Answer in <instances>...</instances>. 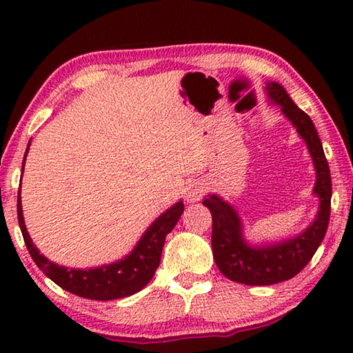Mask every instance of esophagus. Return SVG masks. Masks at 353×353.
<instances>
[{
	"label": "esophagus",
	"instance_id": "esophagus-1",
	"mask_svg": "<svg viewBox=\"0 0 353 353\" xmlns=\"http://www.w3.org/2000/svg\"><path fill=\"white\" fill-rule=\"evenodd\" d=\"M204 192H205L204 183L192 181L191 185H188V188L185 190V197H186V201L190 202V204H194V202L202 199Z\"/></svg>",
	"mask_w": 353,
	"mask_h": 353
}]
</instances>
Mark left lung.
<instances>
[{"mask_svg":"<svg viewBox=\"0 0 353 353\" xmlns=\"http://www.w3.org/2000/svg\"><path fill=\"white\" fill-rule=\"evenodd\" d=\"M268 103L281 114L303 139L315 168L312 194L318 199L315 219L305 230L288 238L250 241L244 221L233 204L219 194H207L202 201L212 214V252L216 267L231 281L248 286H270L296 276L310 262L325 238L331 212V173L323 144L312 119L299 109L278 81L265 83Z\"/></svg>","mask_w":353,"mask_h":353,"instance_id":"8db88e82","label":"left lung"}]
</instances>
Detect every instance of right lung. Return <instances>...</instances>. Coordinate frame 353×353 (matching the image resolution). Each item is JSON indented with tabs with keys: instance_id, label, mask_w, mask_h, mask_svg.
Masks as SVG:
<instances>
[{
	"instance_id": "add662e5",
	"label": "right lung",
	"mask_w": 353,
	"mask_h": 353,
	"mask_svg": "<svg viewBox=\"0 0 353 353\" xmlns=\"http://www.w3.org/2000/svg\"><path fill=\"white\" fill-rule=\"evenodd\" d=\"M28 149H30V141H28L26 156H23L22 173ZM183 210H185V204L183 201H178L165 212H162L148 226L137 245L120 260L93 268H67L64 265L51 262L50 259L40 254V250L33 244L27 231L26 220H23L21 191L17 194L19 226H21L23 241H26L33 262L57 286L79 297L91 299V301H114V299L128 297L141 291L156 273L159 263H161L165 236L180 220Z\"/></svg>"
}]
</instances>
